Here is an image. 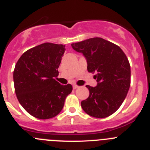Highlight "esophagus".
I'll use <instances>...</instances> for the list:
<instances>
[{
    "instance_id": "obj_1",
    "label": "esophagus",
    "mask_w": 150,
    "mask_h": 150,
    "mask_svg": "<svg viewBox=\"0 0 150 150\" xmlns=\"http://www.w3.org/2000/svg\"><path fill=\"white\" fill-rule=\"evenodd\" d=\"M72 87H73L74 90H75V89L78 88V85H76V84H73V86H72Z\"/></svg>"
}]
</instances>
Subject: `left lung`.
Instances as JSON below:
<instances>
[{"mask_svg":"<svg viewBox=\"0 0 150 150\" xmlns=\"http://www.w3.org/2000/svg\"><path fill=\"white\" fill-rule=\"evenodd\" d=\"M76 52L83 54L89 72L96 73L97 86L87 85L90 95L81 105L87 114L105 118L121 106L131 83L129 60L118 45L100 37L72 43Z\"/></svg>","mask_w":150,"mask_h":150,"instance_id":"left-lung-1","label":"left lung"}]
</instances>
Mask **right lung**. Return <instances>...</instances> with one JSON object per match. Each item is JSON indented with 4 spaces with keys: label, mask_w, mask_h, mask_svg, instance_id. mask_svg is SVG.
Masks as SVG:
<instances>
[{
    "label": "right lung",
    "mask_w": 150,
    "mask_h": 150,
    "mask_svg": "<svg viewBox=\"0 0 150 150\" xmlns=\"http://www.w3.org/2000/svg\"><path fill=\"white\" fill-rule=\"evenodd\" d=\"M65 52V45L45 42L28 50L16 63L13 72L18 102L30 115L52 118L62 110L72 86L55 80Z\"/></svg>",
    "instance_id": "1"
}]
</instances>
